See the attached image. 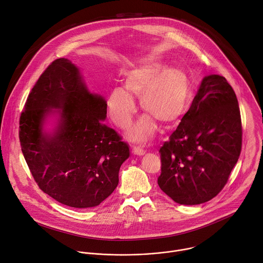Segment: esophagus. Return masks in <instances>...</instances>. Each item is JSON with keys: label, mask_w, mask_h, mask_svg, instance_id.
<instances>
[{"label": "esophagus", "mask_w": 263, "mask_h": 263, "mask_svg": "<svg viewBox=\"0 0 263 263\" xmlns=\"http://www.w3.org/2000/svg\"><path fill=\"white\" fill-rule=\"evenodd\" d=\"M133 154L137 156H142L144 154V151L140 146H133Z\"/></svg>", "instance_id": "1"}]
</instances>
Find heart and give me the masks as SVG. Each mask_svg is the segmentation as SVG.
<instances>
[{"instance_id": "heart-1", "label": "heart", "mask_w": 263, "mask_h": 263, "mask_svg": "<svg viewBox=\"0 0 263 263\" xmlns=\"http://www.w3.org/2000/svg\"><path fill=\"white\" fill-rule=\"evenodd\" d=\"M132 97L139 98L146 114L130 131L132 140L146 142L155 135L157 123L173 125L189 110L192 100L190 78L179 68H167L159 62L145 63L131 69L125 85L112 89L107 100L111 121L121 129H127L136 112Z\"/></svg>"}]
</instances>
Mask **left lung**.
I'll return each instance as SVG.
<instances>
[{
  "mask_svg": "<svg viewBox=\"0 0 263 263\" xmlns=\"http://www.w3.org/2000/svg\"><path fill=\"white\" fill-rule=\"evenodd\" d=\"M241 137L233 88L219 74L204 77L191 108L159 149L161 191L181 205L208 202L237 163Z\"/></svg>",
  "mask_w": 263,
  "mask_h": 263,
  "instance_id": "8db88e82",
  "label": "left lung"
}]
</instances>
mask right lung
I'll return each mask as SVG.
<instances>
[{"mask_svg": "<svg viewBox=\"0 0 263 263\" xmlns=\"http://www.w3.org/2000/svg\"><path fill=\"white\" fill-rule=\"evenodd\" d=\"M57 118L55 127L45 129ZM107 102L91 93L80 69L59 58L32 88L20 119L22 152L40 189L73 208L100 205L119 184L129 145L103 124Z\"/></svg>", "mask_w": 263, "mask_h": 263, "instance_id": "add662e5", "label": "right lung"}]
</instances>
